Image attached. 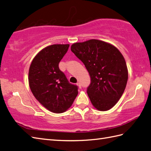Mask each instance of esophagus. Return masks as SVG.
<instances>
[{
    "label": "esophagus",
    "mask_w": 151,
    "mask_h": 151,
    "mask_svg": "<svg viewBox=\"0 0 151 151\" xmlns=\"http://www.w3.org/2000/svg\"><path fill=\"white\" fill-rule=\"evenodd\" d=\"M76 85L78 86V87H79V88H80V89H81V88H82L81 84H80V82H78V83H76Z\"/></svg>",
    "instance_id": "34e87169"
}]
</instances>
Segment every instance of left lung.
<instances>
[{
	"label": "left lung",
	"instance_id": "1",
	"mask_svg": "<svg viewBox=\"0 0 151 151\" xmlns=\"http://www.w3.org/2000/svg\"><path fill=\"white\" fill-rule=\"evenodd\" d=\"M71 50L89 73L87 93L93 106L101 111L109 110L127 85L128 70L123 55L113 45L96 39L73 44Z\"/></svg>",
	"mask_w": 151,
	"mask_h": 151
}]
</instances>
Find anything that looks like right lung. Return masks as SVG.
<instances>
[{"instance_id":"1","label":"right lung","mask_w":151,"mask_h":151,"mask_svg":"<svg viewBox=\"0 0 151 151\" xmlns=\"http://www.w3.org/2000/svg\"><path fill=\"white\" fill-rule=\"evenodd\" d=\"M69 44H53L35 57L29 69V85L35 99L50 111L62 113L72 106L78 87L70 83L58 64Z\"/></svg>"}]
</instances>
